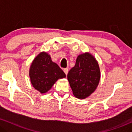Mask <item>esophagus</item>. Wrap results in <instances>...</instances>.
<instances>
[{
	"mask_svg": "<svg viewBox=\"0 0 132 132\" xmlns=\"http://www.w3.org/2000/svg\"><path fill=\"white\" fill-rule=\"evenodd\" d=\"M64 73L66 74V75H68V68H65V69H64Z\"/></svg>",
	"mask_w": 132,
	"mask_h": 132,
	"instance_id": "1",
	"label": "esophagus"
}]
</instances>
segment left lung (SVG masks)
I'll use <instances>...</instances> for the list:
<instances>
[{"instance_id": "obj_1", "label": "left lung", "mask_w": 132, "mask_h": 132, "mask_svg": "<svg viewBox=\"0 0 132 132\" xmlns=\"http://www.w3.org/2000/svg\"><path fill=\"white\" fill-rule=\"evenodd\" d=\"M101 78L99 66L91 54L85 53L79 55L76 64L68 74V80L74 95L85 99L93 93Z\"/></svg>"}]
</instances>
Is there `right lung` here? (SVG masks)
I'll use <instances>...</instances> for the list:
<instances>
[{
  "mask_svg": "<svg viewBox=\"0 0 132 132\" xmlns=\"http://www.w3.org/2000/svg\"><path fill=\"white\" fill-rule=\"evenodd\" d=\"M29 76L33 87L41 94L48 92L57 79L66 77L63 70L52 61L50 55L46 52L40 53L33 60Z\"/></svg>",
  "mask_w": 132,
  "mask_h": 132,
  "instance_id": "right-lung-1",
  "label": "right lung"
}]
</instances>
